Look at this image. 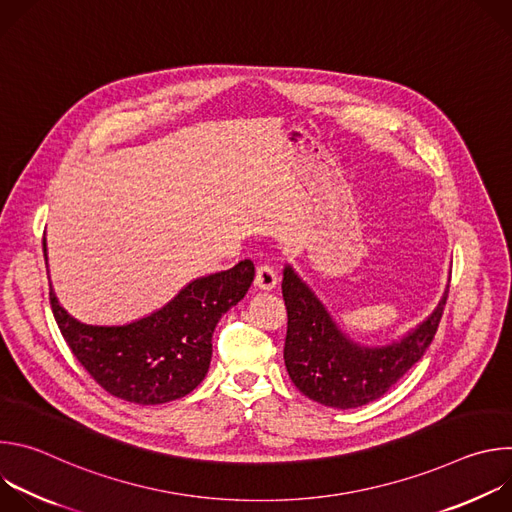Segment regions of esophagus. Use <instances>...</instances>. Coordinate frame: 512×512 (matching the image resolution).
Segmentation results:
<instances>
[{
	"label": "esophagus",
	"instance_id": "34e87169",
	"mask_svg": "<svg viewBox=\"0 0 512 512\" xmlns=\"http://www.w3.org/2000/svg\"><path fill=\"white\" fill-rule=\"evenodd\" d=\"M255 285L259 289H273L277 285V273L271 265L263 263L257 267V273H255Z\"/></svg>",
	"mask_w": 512,
	"mask_h": 512
}]
</instances>
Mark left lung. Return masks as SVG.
<instances>
[{"label":"left lung","mask_w":512,"mask_h":512,"mask_svg":"<svg viewBox=\"0 0 512 512\" xmlns=\"http://www.w3.org/2000/svg\"><path fill=\"white\" fill-rule=\"evenodd\" d=\"M281 294L287 310L283 360L289 379L312 401L354 409L383 397L425 354L440 326L450 285L431 316L387 346L350 340L291 265L283 269Z\"/></svg>","instance_id":"obj_1"}]
</instances>
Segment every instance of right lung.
I'll return each mask as SVG.
<instances>
[{
	"label": "right lung",
	"instance_id": "obj_1",
	"mask_svg": "<svg viewBox=\"0 0 512 512\" xmlns=\"http://www.w3.org/2000/svg\"><path fill=\"white\" fill-rule=\"evenodd\" d=\"M46 257V239L42 243ZM251 259L190 281L154 314L123 326H95L72 318L50 285L54 320L85 371L113 397L160 405L194 391L208 373L212 332L249 291Z\"/></svg>",
	"mask_w": 512,
	"mask_h": 512
}]
</instances>
